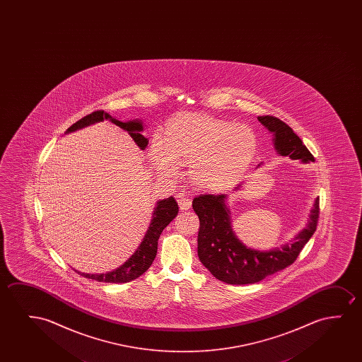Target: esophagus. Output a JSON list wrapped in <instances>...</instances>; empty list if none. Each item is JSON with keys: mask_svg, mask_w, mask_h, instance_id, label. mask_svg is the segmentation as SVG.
I'll return each instance as SVG.
<instances>
[{"mask_svg": "<svg viewBox=\"0 0 362 362\" xmlns=\"http://www.w3.org/2000/svg\"><path fill=\"white\" fill-rule=\"evenodd\" d=\"M178 204L180 210L185 211V210H188V209H190V206H192V200H190L189 198H187V197L183 195V194H179Z\"/></svg>", "mask_w": 362, "mask_h": 362, "instance_id": "esophagus-1", "label": "esophagus"}]
</instances>
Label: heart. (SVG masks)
Wrapping results in <instances>:
<instances>
[{
	"mask_svg": "<svg viewBox=\"0 0 362 362\" xmlns=\"http://www.w3.org/2000/svg\"><path fill=\"white\" fill-rule=\"evenodd\" d=\"M252 129L211 116L185 114L169 124L164 142L154 139L149 157L162 175L173 177L178 164H189V177L208 192L231 188L257 154Z\"/></svg>",
	"mask_w": 362,
	"mask_h": 362,
	"instance_id": "1",
	"label": "heart"
}]
</instances>
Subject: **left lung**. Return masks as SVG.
I'll return each mask as SVG.
<instances>
[{"label": "left lung", "instance_id": "obj_1", "mask_svg": "<svg viewBox=\"0 0 362 362\" xmlns=\"http://www.w3.org/2000/svg\"><path fill=\"white\" fill-rule=\"evenodd\" d=\"M258 121L272 132L274 148L279 156L299 159L303 163L314 162L313 154L287 124L273 116H258ZM226 199V194H202L194 198L193 209L200 221L199 259L214 277L228 284L259 282L291 266L317 230L319 198L315 199L310 210L307 228H303L292 243L284 245L282 250H253L243 245L233 233Z\"/></svg>", "mask_w": 362, "mask_h": 362}]
</instances>
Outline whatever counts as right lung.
Returning <instances> with one entry per match:
<instances>
[{
  "label": "right lung",
  "instance_id": "obj_1",
  "mask_svg": "<svg viewBox=\"0 0 362 362\" xmlns=\"http://www.w3.org/2000/svg\"><path fill=\"white\" fill-rule=\"evenodd\" d=\"M104 119H109L110 122L119 126V129L127 131L139 148L144 149L147 147L148 139H146L144 134H141L144 131L142 121L132 119V121L122 122V121L114 119L111 115L104 112L101 110L95 111L93 114L88 115V116L79 119L74 124H71L69 129H66L65 134L84 129L86 126L101 122ZM178 204L174 200L173 197L159 200L156 204L152 221L149 223L148 230L144 235V241L136 250V252L122 266H119V268H116L115 271H111V272L100 273V274L81 273L76 271V269H75V272H78V274L83 276V277L105 283L131 282L136 278H139L151 267V264L153 262L154 257L157 255L159 236H160V233H162L164 228H167V225L178 215Z\"/></svg>",
  "mask_w": 362,
  "mask_h": 362
}]
</instances>
